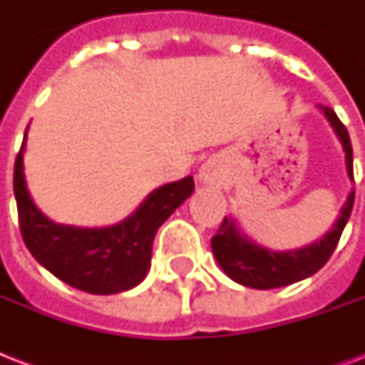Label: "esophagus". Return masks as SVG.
<instances>
[{"mask_svg": "<svg viewBox=\"0 0 365 365\" xmlns=\"http://www.w3.org/2000/svg\"><path fill=\"white\" fill-rule=\"evenodd\" d=\"M225 178V166L220 159L212 157L199 168V182L205 185H220Z\"/></svg>", "mask_w": 365, "mask_h": 365, "instance_id": "obj_1", "label": "esophagus"}]
</instances>
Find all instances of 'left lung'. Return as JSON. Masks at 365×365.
I'll list each match as a JSON object with an SVG mask.
<instances>
[{
  "instance_id": "obj_1",
  "label": "left lung",
  "mask_w": 365,
  "mask_h": 365,
  "mask_svg": "<svg viewBox=\"0 0 365 365\" xmlns=\"http://www.w3.org/2000/svg\"><path fill=\"white\" fill-rule=\"evenodd\" d=\"M329 125L334 126L335 134L343 143L346 159V174L354 180L352 172V145L346 126L339 121L335 111L328 106H318ZM352 205H354V191L349 193L346 202L341 208L339 220L335 222L334 229L324 235V239L317 240L305 248L292 250V252H272L259 244L252 242L237 229V223L225 216L222 227L212 237V252L225 274L231 280L255 289H271L280 286L299 282L303 278L312 277L320 271L326 261L331 257L335 246L339 242L341 233L351 217Z\"/></svg>"
}]
</instances>
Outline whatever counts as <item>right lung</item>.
Returning <instances> with one entry per match:
<instances>
[{
  "label": "right lung",
  "mask_w": 365,
  "mask_h": 365,
  "mask_svg": "<svg viewBox=\"0 0 365 365\" xmlns=\"http://www.w3.org/2000/svg\"><path fill=\"white\" fill-rule=\"evenodd\" d=\"M24 143L26 134L14 160L13 187L20 233L30 254L62 282L87 294H119L138 286L151 265V246L157 229L191 197L193 178L187 176L155 189L132 216L113 227L60 225L41 214L26 187Z\"/></svg>",
  "instance_id": "add662e5"
}]
</instances>
